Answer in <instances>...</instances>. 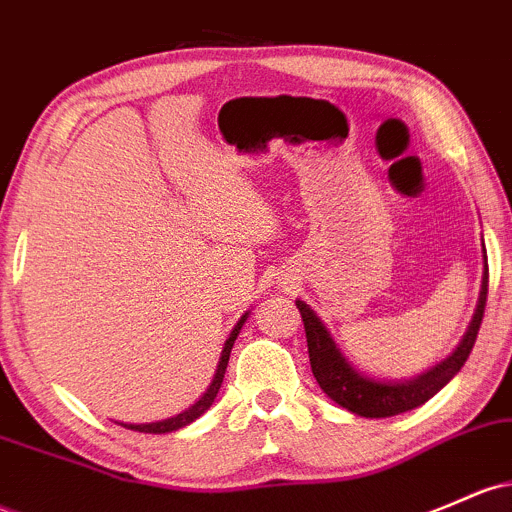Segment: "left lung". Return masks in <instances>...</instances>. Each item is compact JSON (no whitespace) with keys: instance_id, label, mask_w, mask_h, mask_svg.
I'll use <instances>...</instances> for the list:
<instances>
[{"instance_id":"8db88e82","label":"left lung","mask_w":512,"mask_h":512,"mask_svg":"<svg viewBox=\"0 0 512 512\" xmlns=\"http://www.w3.org/2000/svg\"><path fill=\"white\" fill-rule=\"evenodd\" d=\"M486 294H488V265L484 272V284H481L479 306H476L474 320H471L469 330H466L462 345L447 357L445 362L437 364L428 374L418 376L413 381H403V384H386V381L367 379V376L357 374L355 369L347 364L342 352L335 347L333 338L320 323V318L303 301H296L303 318V328H306L308 342V357H311V369L316 376L318 386L333 398L342 408L350 413L362 415V418H391V415H401L413 408L423 406L430 401L442 386L449 384L454 374L464 367L466 357L471 355L476 335H479L481 320L486 311Z\"/></svg>"}]
</instances>
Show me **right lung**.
Returning a JSON list of instances; mask_svg holds the SVG:
<instances>
[{
	"mask_svg": "<svg viewBox=\"0 0 512 512\" xmlns=\"http://www.w3.org/2000/svg\"><path fill=\"white\" fill-rule=\"evenodd\" d=\"M245 320H247V313H245L243 318L238 320V325H235V328H233V333H230V338L226 340V347H223L221 362H218L216 376H213V381H211L209 391H206L204 396H201L199 401H196L194 406L189 408V411H184V413L174 415V418L160 420V423H148V425H126V423H121L123 428H128V430H136V432H153V435H160V432H172V430H179V428H184V425L194 423V420L199 418L201 413H204V411H209V408H211V403H213V398H216V393H218V389H221V384H223V374H226L228 359H230V350H233V342H235V338H238V333H240V328H243V323H245Z\"/></svg>",
	"mask_w": 512,
	"mask_h": 512,
	"instance_id": "right-lung-1",
	"label": "right lung"
}]
</instances>
